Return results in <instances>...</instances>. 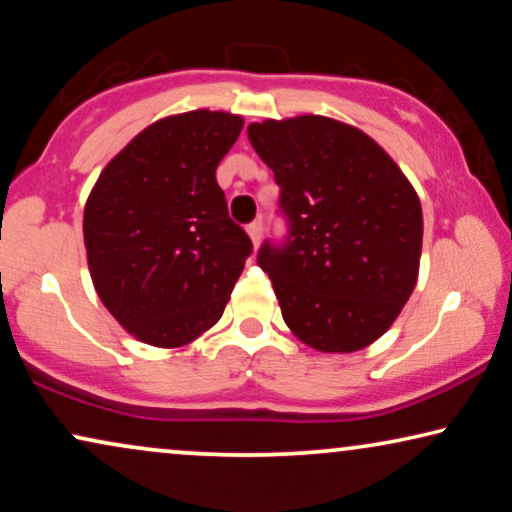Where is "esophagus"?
Instances as JSON below:
<instances>
[{
	"label": "esophagus",
	"instance_id": "obj_1",
	"mask_svg": "<svg viewBox=\"0 0 512 512\" xmlns=\"http://www.w3.org/2000/svg\"><path fill=\"white\" fill-rule=\"evenodd\" d=\"M247 233H249V237H251V244H254V247H258V244H261V235H263V223H261V221L249 223Z\"/></svg>",
	"mask_w": 512,
	"mask_h": 512
}]
</instances>
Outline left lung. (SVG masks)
Wrapping results in <instances>:
<instances>
[{"mask_svg": "<svg viewBox=\"0 0 512 512\" xmlns=\"http://www.w3.org/2000/svg\"><path fill=\"white\" fill-rule=\"evenodd\" d=\"M247 135L289 216L284 247L258 251L286 326L324 354L373 345L415 291L424 235L417 191L373 137L335 118H268Z\"/></svg>", "mask_w": 512, "mask_h": 512, "instance_id": "obj_1", "label": "left lung"}]
</instances>
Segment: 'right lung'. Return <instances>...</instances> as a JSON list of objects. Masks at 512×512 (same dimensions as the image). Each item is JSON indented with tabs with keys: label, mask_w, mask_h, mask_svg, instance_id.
I'll return each instance as SVG.
<instances>
[{
	"label": "right lung",
	"mask_w": 512,
	"mask_h": 512,
	"mask_svg": "<svg viewBox=\"0 0 512 512\" xmlns=\"http://www.w3.org/2000/svg\"><path fill=\"white\" fill-rule=\"evenodd\" d=\"M242 125L209 109L160 118L109 160L88 195L90 279L111 317L146 345L198 340L242 275L251 240L216 184Z\"/></svg>",
	"instance_id": "right-lung-1"
}]
</instances>
